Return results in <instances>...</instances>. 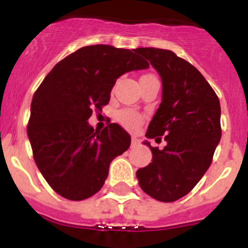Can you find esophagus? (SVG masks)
Masks as SVG:
<instances>
[{
    "instance_id": "34e87169",
    "label": "esophagus",
    "mask_w": 248,
    "mask_h": 248,
    "mask_svg": "<svg viewBox=\"0 0 248 248\" xmlns=\"http://www.w3.org/2000/svg\"><path fill=\"white\" fill-rule=\"evenodd\" d=\"M140 145V140L138 139V138H135V136H133L131 138V147H136L139 146Z\"/></svg>"
}]
</instances>
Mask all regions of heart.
<instances>
[{
    "mask_svg": "<svg viewBox=\"0 0 248 248\" xmlns=\"http://www.w3.org/2000/svg\"><path fill=\"white\" fill-rule=\"evenodd\" d=\"M118 122L129 130H136L144 122V117L133 109H123L117 114Z\"/></svg>",
    "mask_w": 248,
    "mask_h": 248,
    "instance_id": "obj_1",
    "label": "heart"
}]
</instances>
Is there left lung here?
Returning <instances> with one entry per match:
<instances>
[{"label":"left lung","mask_w":248,"mask_h":248,"mask_svg":"<svg viewBox=\"0 0 248 248\" xmlns=\"http://www.w3.org/2000/svg\"><path fill=\"white\" fill-rule=\"evenodd\" d=\"M162 79V102L146 136L163 149L145 144L152 162L136 171L139 186L156 201L171 203L190 192L209 169L221 138L220 102L203 75L173 51L138 47Z\"/></svg>","instance_id":"obj_1"}]
</instances>
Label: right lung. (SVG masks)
Instances as JSON below:
<instances>
[{"mask_svg":"<svg viewBox=\"0 0 248 248\" xmlns=\"http://www.w3.org/2000/svg\"><path fill=\"white\" fill-rule=\"evenodd\" d=\"M149 67L135 50L90 45L59 61L34 93L27 133L33 157L49 186L69 201L103 187L109 165L130 146L117 123L94 131L87 120L102 110L119 76Z\"/></svg>","mask_w":248,"mask_h":248,"instance_id":"right-lung-1","label":"right lung"}]
</instances>
